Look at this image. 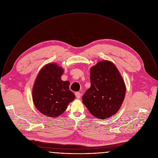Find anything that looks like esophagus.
<instances>
[{
    "label": "esophagus",
    "instance_id": "obj_1",
    "mask_svg": "<svg viewBox=\"0 0 158 158\" xmlns=\"http://www.w3.org/2000/svg\"><path fill=\"white\" fill-rule=\"evenodd\" d=\"M75 95H76V97L77 99H79V98H81V94L79 93V92H76V93H75Z\"/></svg>",
    "mask_w": 158,
    "mask_h": 158
}]
</instances>
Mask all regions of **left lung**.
Instances as JSON below:
<instances>
[{"label":"left lung","instance_id":"1","mask_svg":"<svg viewBox=\"0 0 158 158\" xmlns=\"http://www.w3.org/2000/svg\"><path fill=\"white\" fill-rule=\"evenodd\" d=\"M90 82V88L82 96L89 112L101 120L116 114L123 102L126 87L114 64L104 60L91 68Z\"/></svg>","mask_w":158,"mask_h":158}]
</instances>
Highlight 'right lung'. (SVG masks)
<instances>
[{"label":"right lung","mask_w":158,"mask_h":158,"mask_svg":"<svg viewBox=\"0 0 158 158\" xmlns=\"http://www.w3.org/2000/svg\"><path fill=\"white\" fill-rule=\"evenodd\" d=\"M63 70L56 64L46 65L38 73L32 91L33 103L43 115L56 117L66 109L74 99L69 82L61 80Z\"/></svg>","instance_id":"1"}]
</instances>
